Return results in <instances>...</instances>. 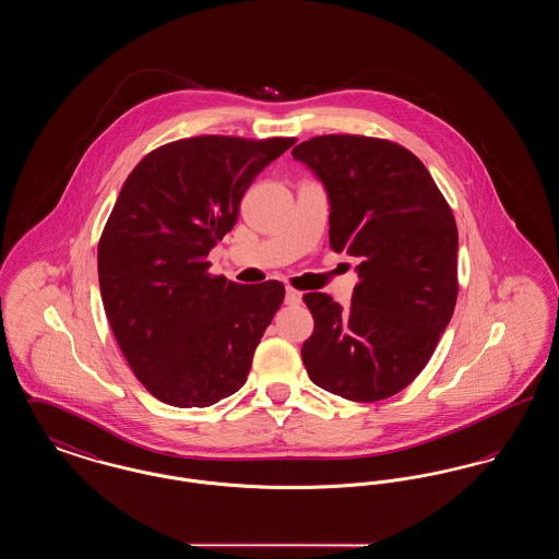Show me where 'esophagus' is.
<instances>
[{"label":"esophagus","mask_w":559,"mask_h":559,"mask_svg":"<svg viewBox=\"0 0 559 559\" xmlns=\"http://www.w3.org/2000/svg\"><path fill=\"white\" fill-rule=\"evenodd\" d=\"M301 301V293L295 292L292 287H287V293H285V304H289V306H297Z\"/></svg>","instance_id":"1"}]
</instances>
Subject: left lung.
<instances>
[{"label": "left lung", "mask_w": 559, "mask_h": 559, "mask_svg": "<svg viewBox=\"0 0 559 559\" xmlns=\"http://www.w3.org/2000/svg\"><path fill=\"white\" fill-rule=\"evenodd\" d=\"M324 185L329 242L360 260L349 308L306 293L314 333L301 346L310 379L331 394L377 402L404 390L451 322L459 235L426 165L396 142L329 133L292 151Z\"/></svg>", "instance_id": "obj_1"}]
</instances>
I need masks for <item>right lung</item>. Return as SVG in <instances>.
Listing matches in <instances>:
<instances>
[{
    "instance_id": "add662e5",
    "label": "right lung",
    "mask_w": 559,
    "mask_h": 559,
    "mask_svg": "<svg viewBox=\"0 0 559 559\" xmlns=\"http://www.w3.org/2000/svg\"><path fill=\"white\" fill-rule=\"evenodd\" d=\"M295 144L197 135L133 167L98 242V278L112 335L138 381L178 408L228 399L285 299L278 281L213 276L207 255L233 230L245 190Z\"/></svg>"
}]
</instances>
